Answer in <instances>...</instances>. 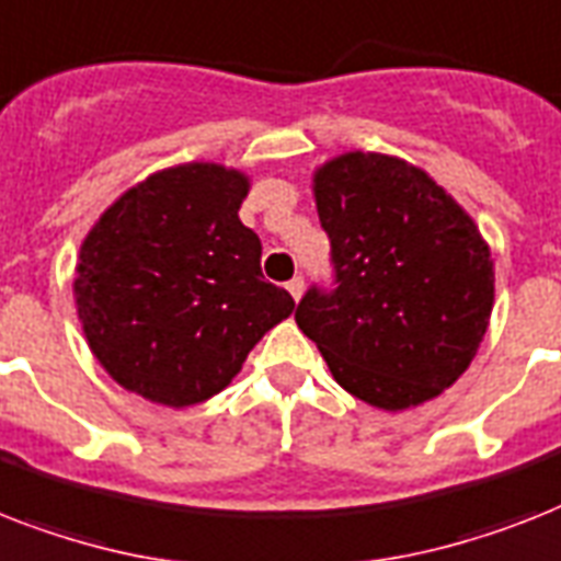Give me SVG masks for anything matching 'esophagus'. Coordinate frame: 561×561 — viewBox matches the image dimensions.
Returning a JSON list of instances; mask_svg holds the SVG:
<instances>
[{
	"instance_id": "34e87169",
	"label": "esophagus",
	"mask_w": 561,
	"mask_h": 561,
	"mask_svg": "<svg viewBox=\"0 0 561 561\" xmlns=\"http://www.w3.org/2000/svg\"><path fill=\"white\" fill-rule=\"evenodd\" d=\"M288 290H290V296H294V299H299V296H302V290H305L302 276H294V279L288 282Z\"/></svg>"
}]
</instances>
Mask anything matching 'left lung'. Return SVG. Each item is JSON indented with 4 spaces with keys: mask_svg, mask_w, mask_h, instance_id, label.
<instances>
[{
    "mask_svg": "<svg viewBox=\"0 0 561 561\" xmlns=\"http://www.w3.org/2000/svg\"><path fill=\"white\" fill-rule=\"evenodd\" d=\"M334 288L311 285L296 325L354 398L421 407L476 357L495 273L476 221L412 163L345 152L313 175Z\"/></svg>",
    "mask_w": 561,
    "mask_h": 561,
    "instance_id": "8db88e82",
    "label": "left lung"
}]
</instances>
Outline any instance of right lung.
Segmentation results:
<instances>
[{"label": "right lung", "mask_w": 561, "mask_h": 561, "mask_svg": "<svg viewBox=\"0 0 561 561\" xmlns=\"http://www.w3.org/2000/svg\"><path fill=\"white\" fill-rule=\"evenodd\" d=\"M248 175L181 163L131 186L89 230L75 299L91 354L123 389L184 409L213 398L294 311L241 225Z\"/></svg>", "instance_id": "add662e5"}]
</instances>
